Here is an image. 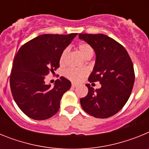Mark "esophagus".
Instances as JSON below:
<instances>
[{"label":"esophagus","mask_w":149,"mask_h":149,"mask_svg":"<svg viewBox=\"0 0 149 149\" xmlns=\"http://www.w3.org/2000/svg\"><path fill=\"white\" fill-rule=\"evenodd\" d=\"M78 86V85H77V84H74V83H72V86L73 88H75V87H77V86Z\"/></svg>","instance_id":"34e87169"}]
</instances>
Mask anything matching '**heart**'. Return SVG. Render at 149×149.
<instances>
[{
  "label": "heart",
  "instance_id": "obj_1",
  "mask_svg": "<svg viewBox=\"0 0 149 149\" xmlns=\"http://www.w3.org/2000/svg\"><path fill=\"white\" fill-rule=\"evenodd\" d=\"M79 53L81 54V56L84 57L85 60L88 58H92V56L94 54V50L93 47L86 42H81L77 46ZM68 49L66 48L63 51L61 56H60V62L61 65H63L65 63V60H66L67 55H68ZM86 71L82 68H68L65 72V77H68L69 80L72 81H79L81 80V78L84 77L86 74Z\"/></svg>",
  "mask_w": 149,
  "mask_h": 149
}]
</instances>
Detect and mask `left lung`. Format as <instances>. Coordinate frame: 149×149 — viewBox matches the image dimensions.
Here are the masks:
<instances>
[{"label": "left lung", "instance_id": "left-lung-1", "mask_svg": "<svg viewBox=\"0 0 149 149\" xmlns=\"http://www.w3.org/2000/svg\"><path fill=\"white\" fill-rule=\"evenodd\" d=\"M79 39L90 45L95 53L89 81H99L101 85L94 89L86 84L88 94L81 98V105L95 118H108L117 113L131 95L135 79L132 61L122 45L104 34L79 33Z\"/></svg>", "mask_w": 149, "mask_h": 149}]
</instances>
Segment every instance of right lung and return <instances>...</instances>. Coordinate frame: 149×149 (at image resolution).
Instances as JSON below:
<instances>
[{"label": "right lung", "mask_w": 149, "mask_h": 149, "mask_svg": "<svg viewBox=\"0 0 149 149\" xmlns=\"http://www.w3.org/2000/svg\"><path fill=\"white\" fill-rule=\"evenodd\" d=\"M77 34L39 36L22 45L15 55L10 77L11 92L18 107L31 119L45 120L58 112L60 100L72 84L60 77L51 87L45 78L60 67L63 51Z\"/></svg>", "instance_id": "obj_1"}]
</instances>
